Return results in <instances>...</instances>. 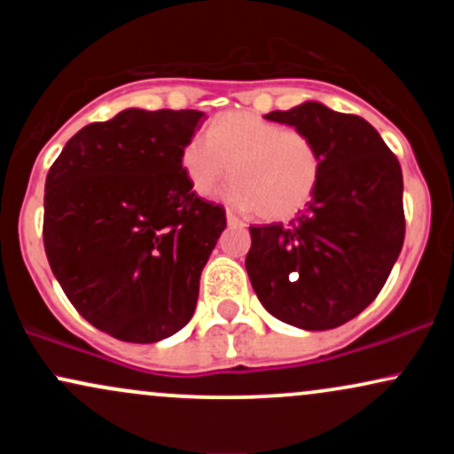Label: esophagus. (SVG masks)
Instances as JSON below:
<instances>
[{"mask_svg":"<svg viewBox=\"0 0 454 454\" xmlns=\"http://www.w3.org/2000/svg\"><path fill=\"white\" fill-rule=\"evenodd\" d=\"M226 222H228V226H245V223L239 220V217L234 215V213H231V211L226 213Z\"/></svg>","mask_w":454,"mask_h":454,"instance_id":"1","label":"esophagus"}]
</instances>
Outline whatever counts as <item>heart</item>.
Segmentation results:
<instances>
[{"label": "heart", "mask_w": 454, "mask_h": 454, "mask_svg": "<svg viewBox=\"0 0 454 454\" xmlns=\"http://www.w3.org/2000/svg\"><path fill=\"white\" fill-rule=\"evenodd\" d=\"M181 166L198 196H213L228 176L226 202L260 211L264 220H288L314 196L322 158L309 138L254 113H223L181 151Z\"/></svg>", "instance_id": "heart-1"}]
</instances>
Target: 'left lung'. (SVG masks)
Wrapping results in <instances>:
<instances>
[{
    "instance_id": "obj_1",
    "label": "left lung",
    "mask_w": 454,
    "mask_h": 454,
    "mask_svg": "<svg viewBox=\"0 0 454 454\" xmlns=\"http://www.w3.org/2000/svg\"><path fill=\"white\" fill-rule=\"evenodd\" d=\"M264 119L303 132L320 153L322 173L290 226L249 228V281L264 309L286 325L341 326L376 299L403 247L399 160L372 123L320 102Z\"/></svg>"
}]
</instances>
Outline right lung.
<instances>
[{
  "label": "right lung",
  "instance_id": "right-lung-1",
  "mask_svg": "<svg viewBox=\"0 0 454 454\" xmlns=\"http://www.w3.org/2000/svg\"><path fill=\"white\" fill-rule=\"evenodd\" d=\"M202 119L126 108L78 129L46 175V258L78 314L114 340L161 341L194 316L226 228L181 166Z\"/></svg>",
  "mask_w": 454,
  "mask_h": 454
}]
</instances>
